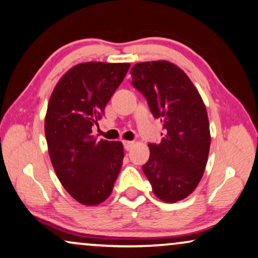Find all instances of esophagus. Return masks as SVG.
I'll return each instance as SVG.
<instances>
[{
  "label": "esophagus",
  "mask_w": 258,
  "mask_h": 258,
  "mask_svg": "<svg viewBox=\"0 0 258 258\" xmlns=\"http://www.w3.org/2000/svg\"><path fill=\"white\" fill-rule=\"evenodd\" d=\"M122 144H123V149H125L126 151H130L133 146V142H127V140H123Z\"/></svg>",
  "instance_id": "esophagus-1"
}]
</instances>
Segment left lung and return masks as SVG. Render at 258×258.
I'll return each instance as SVG.
<instances>
[{"label":"left lung","mask_w":258,"mask_h":258,"mask_svg":"<svg viewBox=\"0 0 258 258\" xmlns=\"http://www.w3.org/2000/svg\"><path fill=\"white\" fill-rule=\"evenodd\" d=\"M131 75L132 86L164 130L160 144H149L150 158L142 169L153 194L176 203L194 192L207 166L211 140L207 108L187 75L169 61L137 63Z\"/></svg>","instance_id":"left-lung-1"}]
</instances>
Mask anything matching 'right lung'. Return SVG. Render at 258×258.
<instances>
[{
	"label": "right lung",
	"mask_w": 258,
	"mask_h": 258,
	"mask_svg": "<svg viewBox=\"0 0 258 258\" xmlns=\"http://www.w3.org/2000/svg\"><path fill=\"white\" fill-rule=\"evenodd\" d=\"M130 63L85 62L57 82L44 120L48 152L57 178L79 203L97 205L111 195L123 159L120 142L97 140L92 127Z\"/></svg>",
	"instance_id": "add662e5"
}]
</instances>
